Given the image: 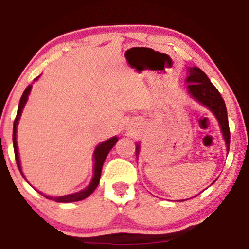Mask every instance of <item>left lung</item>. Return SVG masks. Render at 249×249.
Masks as SVG:
<instances>
[{
  "instance_id": "1",
  "label": "left lung",
  "mask_w": 249,
  "mask_h": 249,
  "mask_svg": "<svg viewBox=\"0 0 249 249\" xmlns=\"http://www.w3.org/2000/svg\"><path fill=\"white\" fill-rule=\"evenodd\" d=\"M187 78L186 83H188L187 89L188 93L202 104L204 107L210 108L213 112V115L218 119L220 128H221L222 136L226 142L227 146V153L230 151V142H231V133H230V125H228L227 118V110H226V104L222 99L221 95L219 93L218 89L211 83L210 78L206 76L199 68H188L187 69ZM137 154L139 153V145L137 144L136 147Z\"/></svg>"
}]
</instances>
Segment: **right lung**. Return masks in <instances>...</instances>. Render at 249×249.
<instances>
[{"label":"right lung","instance_id":"obj_1","mask_svg":"<svg viewBox=\"0 0 249 249\" xmlns=\"http://www.w3.org/2000/svg\"><path fill=\"white\" fill-rule=\"evenodd\" d=\"M39 77V76H38ZM38 77H36L34 81H36ZM31 90V85H28L27 89L24 90L23 95H22L21 99H19V104H18V108H17V115L15 121H14V127H13V144H14V152H15V159H16V164L17 167H18L19 172H21L22 176V168H21V162H19V157H18V150H17V142H16V130H17V124H18L19 118H21V113L22 110H23L25 103L28 101V96H29ZM118 142V138L117 137H112V138L107 139V141L103 142L102 144H99L98 146L96 147L95 152H93V159H95V165H93V177L92 180H91L90 185L85 188V190L79 191L77 193H72V194H68V196H45L47 199L49 200H53L56 202H73V201H79V200H83L85 198H88L93 191L96 190V187L98 186L99 184V179H101V173H102V167L103 164H104L105 158L108 154V152L111 151V148L115 146L116 142ZM24 178V176H23ZM41 193V192H39Z\"/></svg>","mask_w":249,"mask_h":249}]
</instances>
